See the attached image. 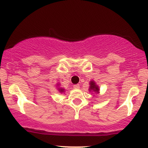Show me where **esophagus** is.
Listing matches in <instances>:
<instances>
[{"mask_svg": "<svg viewBox=\"0 0 148 148\" xmlns=\"http://www.w3.org/2000/svg\"><path fill=\"white\" fill-rule=\"evenodd\" d=\"M73 87H74V89H79V84L74 85V86H73Z\"/></svg>", "mask_w": 148, "mask_h": 148, "instance_id": "34e87169", "label": "esophagus"}]
</instances>
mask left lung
<instances>
[{"mask_svg": "<svg viewBox=\"0 0 148 148\" xmlns=\"http://www.w3.org/2000/svg\"><path fill=\"white\" fill-rule=\"evenodd\" d=\"M90 90H92L94 92H99V88L97 86V85L95 84V83L94 82V81H92L90 83Z\"/></svg>", "mask_w": 148, "mask_h": 148, "instance_id": "1", "label": "left lung"}]
</instances>
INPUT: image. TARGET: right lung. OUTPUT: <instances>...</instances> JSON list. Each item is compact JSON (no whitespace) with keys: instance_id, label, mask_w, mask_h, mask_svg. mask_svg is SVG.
<instances>
[{"instance_id":"add662e5","label":"right lung","mask_w":148,"mask_h":148,"mask_svg":"<svg viewBox=\"0 0 148 148\" xmlns=\"http://www.w3.org/2000/svg\"><path fill=\"white\" fill-rule=\"evenodd\" d=\"M59 91H60V92H64V89H62V88H60V89H59Z\"/></svg>"}]
</instances>
